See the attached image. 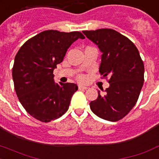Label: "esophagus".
I'll use <instances>...</instances> for the list:
<instances>
[{
	"instance_id": "34e87169",
	"label": "esophagus",
	"mask_w": 159,
	"mask_h": 159,
	"mask_svg": "<svg viewBox=\"0 0 159 159\" xmlns=\"http://www.w3.org/2000/svg\"><path fill=\"white\" fill-rule=\"evenodd\" d=\"M78 89H79V90H86V89H87V87H86V86H82V85H80V86H78Z\"/></svg>"
}]
</instances>
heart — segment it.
Segmentation results:
<instances>
[{
  "label": "heart",
  "instance_id": "b5f03b06",
  "mask_svg": "<svg viewBox=\"0 0 159 159\" xmlns=\"http://www.w3.org/2000/svg\"><path fill=\"white\" fill-rule=\"evenodd\" d=\"M77 79L79 80V81H81V82H82V81L85 80V77H84L83 75H79L77 77Z\"/></svg>",
  "mask_w": 159,
  "mask_h": 159
}]
</instances>
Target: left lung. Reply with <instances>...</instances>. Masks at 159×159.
Wrapping results in <instances>:
<instances>
[{
    "mask_svg": "<svg viewBox=\"0 0 159 159\" xmlns=\"http://www.w3.org/2000/svg\"><path fill=\"white\" fill-rule=\"evenodd\" d=\"M102 52L100 73L108 78L105 95L90 103L93 113L117 122L128 114L138 100L144 84V67L139 50L131 40L117 31L101 28L83 31Z\"/></svg>",
    "mask_w": 159,
    "mask_h": 159,
    "instance_id": "8db88e82",
    "label": "left lung"
}]
</instances>
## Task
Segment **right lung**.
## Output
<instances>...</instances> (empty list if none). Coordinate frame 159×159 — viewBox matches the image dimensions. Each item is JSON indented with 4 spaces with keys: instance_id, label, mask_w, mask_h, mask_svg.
<instances>
[{
    "instance_id": "1",
    "label": "right lung",
    "mask_w": 159,
    "mask_h": 159,
    "mask_svg": "<svg viewBox=\"0 0 159 159\" xmlns=\"http://www.w3.org/2000/svg\"><path fill=\"white\" fill-rule=\"evenodd\" d=\"M80 32L46 30L28 40L15 58L12 76L15 90L25 110L36 119L49 122L66 113L77 91L74 83H55L53 71Z\"/></svg>"
}]
</instances>
